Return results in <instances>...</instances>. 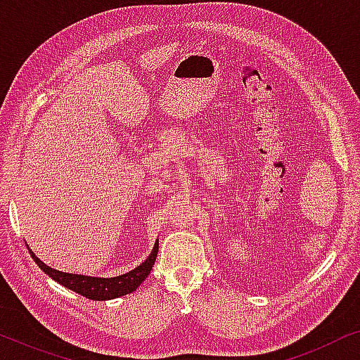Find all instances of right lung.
<instances>
[{
	"instance_id": "add662e5",
	"label": "right lung",
	"mask_w": 360,
	"mask_h": 360,
	"mask_svg": "<svg viewBox=\"0 0 360 360\" xmlns=\"http://www.w3.org/2000/svg\"><path fill=\"white\" fill-rule=\"evenodd\" d=\"M29 249V248H27ZM157 252H159V239L155 240L154 249L152 252L147 255V259L141 265H137L136 269H132L131 272L117 275V277L105 278V277H91V275H78V274H68V272H60V270H56L49 267L42 262L41 259L37 257L36 254L29 249V254L34 259L41 270H44L49 277L56 280L57 283L63 285V287L72 290L82 297L95 300V302H105V300H112L120 298L122 295L136 292V288L144 282L147 275L150 274L152 265L155 262Z\"/></svg>"
}]
</instances>
